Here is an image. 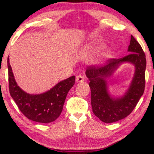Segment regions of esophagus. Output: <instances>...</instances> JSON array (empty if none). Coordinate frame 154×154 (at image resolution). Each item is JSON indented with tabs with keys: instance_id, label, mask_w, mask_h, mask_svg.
<instances>
[{
	"instance_id": "34e87169",
	"label": "esophagus",
	"mask_w": 154,
	"mask_h": 154,
	"mask_svg": "<svg viewBox=\"0 0 154 154\" xmlns=\"http://www.w3.org/2000/svg\"><path fill=\"white\" fill-rule=\"evenodd\" d=\"M84 80L85 79H84L83 76L81 75H77L76 78H75V81H76V82H83V81H84Z\"/></svg>"
}]
</instances>
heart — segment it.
Instances as JSON below:
<instances>
[{
  "mask_svg": "<svg viewBox=\"0 0 154 154\" xmlns=\"http://www.w3.org/2000/svg\"><path fill=\"white\" fill-rule=\"evenodd\" d=\"M98 47H97L96 45H88L87 47H85V50L86 51L88 52H93L94 50H95L96 49H97ZM110 55V51H109V50H104V52H102V56L105 57H109Z\"/></svg>",
  "mask_w": 154,
  "mask_h": 154,
  "instance_id": "obj_1",
  "label": "heart"
}]
</instances>
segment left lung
<instances>
[{"instance_id": "left-lung-1", "label": "left lung", "mask_w": 154, "mask_h": 154, "mask_svg": "<svg viewBox=\"0 0 154 154\" xmlns=\"http://www.w3.org/2000/svg\"><path fill=\"white\" fill-rule=\"evenodd\" d=\"M130 53L122 58H111L104 66H88L85 73L91 90V105L94 114L104 123H109L125 119L137 104L145 88L146 55L140 44L131 35L128 47ZM128 61L136 66L131 85L123 98H111L107 91L106 79L112 74L121 62Z\"/></svg>"}]
</instances>
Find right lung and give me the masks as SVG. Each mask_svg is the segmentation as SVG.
Returning <instances> with one entry per match:
<instances>
[{"label":"right lung","mask_w":154,"mask_h":154,"mask_svg":"<svg viewBox=\"0 0 154 154\" xmlns=\"http://www.w3.org/2000/svg\"><path fill=\"white\" fill-rule=\"evenodd\" d=\"M10 94L21 112L35 122L49 123L54 121L62 113L69 90L75 83V76L60 82L49 91L41 94H30L21 89L14 80L8 58Z\"/></svg>","instance_id":"1"}]
</instances>
